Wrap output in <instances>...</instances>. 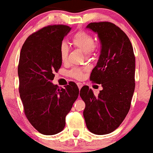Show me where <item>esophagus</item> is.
<instances>
[{
    "instance_id": "1",
    "label": "esophagus",
    "mask_w": 153,
    "mask_h": 153,
    "mask_svg": "<svg viewBox=\"0 0 153 153\" xmlns=\"http://www.w3.org/2000/svg\"><path fill=\"white\" fill-rule=\"evenodd\" d=\"M77 85H78L79 90H80V89H81V88L82 87V84L81 83V82H78V83H77Z\"/></svg>"
}]
</instances>
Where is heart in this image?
<instances>
[{
  "label": "heart",
  "instance_id": "heart-1",
  "mask_svg": "<svg viewBox=\"0 0 153 153\" xmlns=\"http://www.w3.org/2000/svg\"><path fill=\"white\" fill-rule=\"evenodd\" d=\"M73 45L85 54L87 57H90L94 54L96 50V44L94 38L89 33L85 31H79L73 35L72 39ZM59 57L62 62L68 61L69 48L66 43L62 42L59 46ZM85 70L79 68H75L69 72V75L71 78L80 80L83 77L84 72Z\"/></svg>",
  "mask_w": 153,
  "mask_h": 153
}]
</instances>
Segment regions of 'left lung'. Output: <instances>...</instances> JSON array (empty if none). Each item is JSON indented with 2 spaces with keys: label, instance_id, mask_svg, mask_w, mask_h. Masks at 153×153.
<instances>
[{
  "label": "left lung",
  "instance_id": "8db88e82",
  "mask_svg": "<svg viewBox=\"0 0 153 153\" xmlns=\"http://www.w3.org/2000/svg\"><path fill=\"white\" fill-rule=\"evenodd\" d=\"M97 33L101 54L90 80L103 90L95 96L85 85L80 96L85 103L83 111L87 128L95 134H109L125 119L135 88V57L127 34L108 22L90 23L86 26Z\"/></svg>",
  "mask_w": 153,
  "mask_h": 153
}]
</instances>
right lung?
Masks as SVG:
<instances>
[{
	"mask_svg": "<svg viewBox=\"0 0 153 153\" xmlns=\"http://www.w3.org/2000/svg\"><path fill=\"white\" fill-rule=\"evenodd\" d=\"M71 29L63 24L43 27L26 39L20 52L19 89L24 114L42 134L63 130L66 116L78 97L75 82L64 88L51 82L62 65L59 46Z\"/></svg>",
	"mask_w": 153,
	"mask_h": 153,
	"instance_id": "1",
	"label": "right lung"
}]
</instances>
